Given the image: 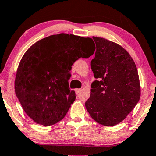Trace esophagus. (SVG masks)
I'll use <instances>...</instances> for the list:
<instances>
[{"label": "esophagus", "mask_w": 156, "mask_h": 156, "mask_svg": "<svg viewBox=\"0 0 156 156\" xmlns=\"http://www.w3.org/2000/svg\"><path fill=\"white\" fill-rule=\"evenodd\" d=\"M80 91H81V89H75V92H76V93L77 94V95H78V94L80 93Z\"/></svg>", "instance_id": "1"}]
</instances>
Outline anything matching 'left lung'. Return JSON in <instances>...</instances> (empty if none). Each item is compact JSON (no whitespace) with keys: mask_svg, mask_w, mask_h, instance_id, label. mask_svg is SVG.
Wrapping results in <instances>:
<instances>
[{"mask_svg":"<svg viewBox=\"0 0 156 156\" xmlns=\"http://www.w3.org/2000/svg\"><path fill=\"white\" fill-rule=\"evenodd\" d=\"M96 44L91 69L95 78L90 97L85 103L90 117L98 124L115 126L133 110L141 97L136 64L128 52L118 44L93 37Z\"/></svg>","mask_w":156,"mask_h":156,"instance_id":"obj_1","label":"left lung"}]
</instances>
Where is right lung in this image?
I'll use <instances>...</instances> for the list:
<instances>
[{
  "instance_id": "add662e5",
  "label": "right lung",
  "mask_w": 156,
  "mask_h": 156,
  "mask_svg": "<svg viewBox=\"0 0 156 156\" xmlns=\"http://www.w3.org/2000/svg\"><path fill=\"white\" fill-rule=\"evenodd\" d=\"M90 37L61 33L45 37L27 50L17 67L15 91L25 113L37 124L51 126L65 117L76 100L69 87L71 66L88 58Z\"/></svg>"
}]
</instances>
